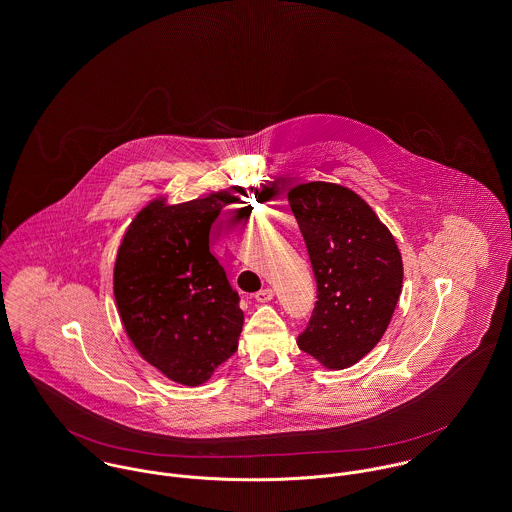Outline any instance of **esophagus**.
I'll return each instance as SVG.
<instances>
[{"mask_svg":"<svg viewBox=\"0 0 512 512\" xmlns=\"http://www.w3.org/2000/svg\"><path fill=\"white\" fill-rule=\"evenodd\" d=\"M273 296H275V290H273V288H263V290H259V292L255 294V300L263 304V302L273 300Z\"/></svg>","mask_w":512,"mask_h":512,"instance_id":"1","label":"esophagus"}]
</instances>
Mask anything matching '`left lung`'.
Instances as JSON below:
<instances>
[{
	"instance_id": "obj_1",
	"label": "left lung",
	"mask_w": 512,
	"mask_h": 512,
	"mask_svg": "<svg viewBox=\"0 0 512 512\" xmlns=\"http://www.w3.org/2000/svg\"><path fill=\"white\" fill-rule=\"evenodd\" d=\"M318 286L298 347L326 369L363 359L389 328L402 290V257L389 228L353 190L306 182L288 190Z\"/></svg>"
}]
</instances>
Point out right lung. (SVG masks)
I'll return each instance as SVG.
<instances>
[{"mask_svg":"<svg viewBox=\"0 0 512 512\" xmlns=\"http://www.w3.org/2000/svg\"><path fill=\"white\" fill-rule=\"evenodd\" d=\"M241 186L182 204L149 202L117 249L114 294L127 338L174 383L198 387L235 353L239 294L210 253V229Z\"/></svg>","mask_w":512,"mask_h":512,"instance_id":"right-lung-1","label":"right lung"}]
</instances>
